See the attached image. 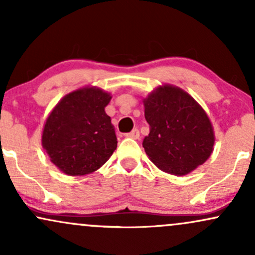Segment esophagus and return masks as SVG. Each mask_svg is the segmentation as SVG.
<instances>
[{
	"instance_id": "esophagus-1",
	"label": "esophagus",
	"mask_w": 255,
	"mask_h": 255,
	"mask_svg": "<svg viewBox=\"0 0 255 255\" xmlns=\"http://www.w3.org/2000/svg\"><path fill=\"white\" fill-rule=\"evenodd\" d=\"M126 136L127 137H131V139H139L140 136V133H139V129H133L131 131H129V133L126 134Z\"/></svg>"
}]
</instances>
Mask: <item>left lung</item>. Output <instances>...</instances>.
Listing matches in <instances>:
<instances>
[{"label": "left lung", "instance_id": "8db88e82", "mask_svg": "<svg viewBox=\"0 0 255 255\" xmlns=\"http://www.w3.org/2000/svg\"><path fill=\"white\" fill-rule=\"evenodd\" d=\"M150 134L142 147L160 170L188 174L211 156L213 128L206 113L183 90L159 86L144 101Z\"/></svg>", "mask_w": 255, "mask_h": 255}]
</instances>
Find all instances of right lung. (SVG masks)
<instances>
[{"instance_id":"1","label":"right lung","mask_w":255,"mask_h":255,"mask_svg":"<svg viewBox=\"0 0 255 255\" xmlns=\"http://www.w3.org/2000/svg\"><path fill=\"white\" fill-rule=\"evenodd\" d=\"M110 99L104 91L85 87L64 96L49 115L42 145L64 174H91L116 150L115 127L104 110Z\"/></svg>"}]
</instances>
